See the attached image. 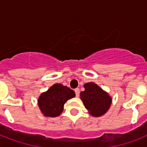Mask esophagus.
I'll list each match as a JSON object with an SVG mask.
<instances>
[{"label":"esophagus","instance_id":"34e87169","mask_svg":"<svg viewBox=\"0 0 147 147\" xmlns=\"http://www.w3.org/2000/svg\"><path fill=\"white\" fill-rule=\"evenodd\" d=\"M75 92H76V97L79 96V94H80V91H79V89H78V88H76V89H75Z\"/></svg>","mask_w":147,"mask_h":147}]
</instances>
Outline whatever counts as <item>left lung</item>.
I'll return each mask as SVG.
<instances>
[{
	"mask_svg": "<svg viewBox=\"0 0 147 147\" xmlns=\"http://www.w3.org/2000/svg\"><path fill=\"white\" fill-rule=\"evenodd\" d=\"M84 88L80 97L85 108L92 116L104 115L111 107V97L94 82L85 83Z\"/></svg>",
	"mask_w": 147,
	"mask_h": 147,
	"instance_id": "obj_1",
	"label": "left lung"
}]
</instances>
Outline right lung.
I'll return each instance as SVG.
<instances>
[{
	"label": "right lung",
	"instance_id": "add662e5",
	"mask_svg": "<svg viewBox=\"0 0 147 147\" xmlns=\"http://www.w3.org/2000/svg\"><path fill=\"white\" fill-rule=\"evenodd\" d=\"M76 96L73 90L62 84H55L40 94L38 105L44 116L55 117L61 114L65 103Z\"/></svg>",
	"mask_w": 147,
	"mask_h": 147
}]
</instances>
